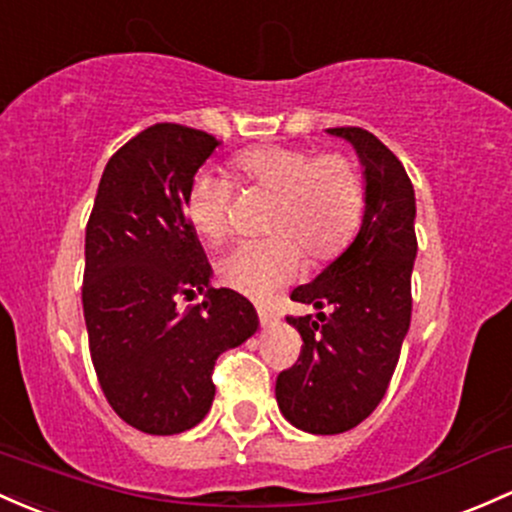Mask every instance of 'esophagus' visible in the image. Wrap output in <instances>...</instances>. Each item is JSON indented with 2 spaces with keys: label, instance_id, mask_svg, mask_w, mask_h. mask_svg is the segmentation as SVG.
I'll use <instances>...</instances> for the list:
<instances>
[{
  "label": "esophagus",
  "instance_id": "1",
  "mask_svg": "<svg viewBox=\"0 0 512 512\" xmlns=\"http://www.w3.org/2000/svg\"><path fill=\"white\" fill-rule=\"evenodd\" d=\"M257 316H260L262 328H269V325L277 323V313H274L269 306H257Z\"/></svg>",
  "mask_w": 512,
  "mask_h": 512
}]
</instances>
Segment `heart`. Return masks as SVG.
Instances as JSON below:
<instances>
[{"label": "heart", "instance_id": "heart-1", "mask_svg": "<svg viewBox=\"0 0 512 512\" xmlns=\"http://www.w3.org/2000/svg\"><path fill=\"white\" fill-rule=\"evenodd\" d=\"M235 177L272 194L262 240H243L218 262L223 284L265 299L301 274L306 252L313 260L338 255L362 216V179L342 155H318L286 145H260L233 160ZM233 184L201 170L184 196V213L201 238L221 243L230 233Z\"/></svg>", "mask_w": 512, "mask_h": 512}]
</instances>
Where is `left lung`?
Masks as SVG:
<instances>
[{"instance_id": "obj_1", "label": "left lung", "mask_w": 512, "mask_h": 512, "mask_svg": "<svg viewBox=\"0 0 512 512\" xmlns=\"http://www.w3.org/2000/svg\"><path fill=\"white\" fill-rule=\"evenodd\" d=\"M328 133L355 148L364 211L355 240L311 284L291 291L318 313L286 318L303 347L299 362L277 376V403L294 428L311 435L352 430L384 398L411 328L418 252L415 192L401 160L364 128Z\"/></svg>"}]
</instances>
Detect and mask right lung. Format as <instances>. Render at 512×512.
Returning <instances> with one entry per match:
<instances>
[{
  "instance_id": "add662e5",
  "label": "right lung",
  "mask_w": 512,
  "mask_h": 512,
  "mask_svg": "<svg viewBox=\"0 0 512 512\" xmlns=\"http://www.w3.org/2000/svg\"><path fill=\"white\" fill-rule=\"evenodd\" d=\"M218 140L155 123L106 162L84 238L82 306L106 401L148 435L192 430L211 411L218 355L260 320L245 296L213 289L184 196ZM205 301L179 312V293Z\"/></svg>"
}]
</instances>
